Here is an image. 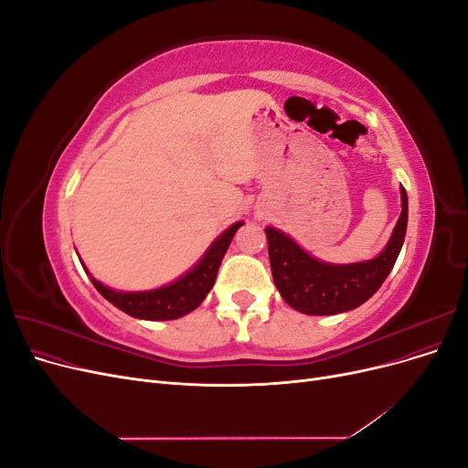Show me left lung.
Returning a JSON list of instances; mask_svg holds the SVG:
<instances>
[{"label": "left lung", "mask_w": 468, "mask_h": 468, "mask_svg": "<svg viewBox=\"0 0 468 468\" xmlns=\"http://www.w3.org/2000/svg\"><path fill=\"white\" fill-rule=\"evenodd\" d=\"M402 212L387 248L359 263H325L310 256L294 239L267 226L269 261L282 301L310 316H330L361 306L385 282L402 250L408 226V195L400 187Z\"/></svg>", "instance_id": "left-lung-1"}]
</instances>
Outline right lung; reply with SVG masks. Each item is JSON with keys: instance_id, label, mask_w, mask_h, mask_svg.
Masks as SVG:
<instances>
[{"instance_id": "1", "label": "right lung", "mask_w": 468, "mask_h": 468, "mask_svg": "<svg viewBox=\"0 0 468 468\" xmlns=\"http://www.w3.org/2000/svg\"><path fill=\"white\" fill-rule=\"evenodd\" d=\"M244 222L239 220L232 224L229 230H224L215 242H212V246L207 250L201 261L197 263L191 271H187L177 281L169 282L165 287L154 289V291L124 292V291L105 287L103 282H99L91 275L90 279L93 282V287L101 292L111 304H115L119 310H122V313H126L129 316H134L140 320H154V322L181 318L193 313V310L205 301V296L208 294L212 285H215L224 253L229 250L236 230Z\"/></svg>"}]
</instances>
